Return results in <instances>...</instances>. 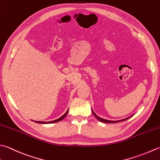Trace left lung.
Instances as JSON below:
<instances>
[{
  "instance_id": "8db88e82",
  "label": "left lung",
  "mask_w": 160,
  "mask_h": 160,
  "mask_svg": "<svg viewBox=\"0 0 160 160\" xmlns=\"http://www.w3.org/2000/svg\"><path fill=\"white\" fill-rule=\"evenodd\" d=\"M92 113H93V114L94 115V117L97 118V119H98L99 121H101V122H103V123H117V122H121V121H126V120H127V119H128V118H130L131 117H132V116H131V117H128V118H124V119H122V120H120V121H108V120H106V119H104V118H100V117H98V116H97L94 112H93V109H92Z\"/></svg>"
}]
</instances>
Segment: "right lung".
<instances>
[{"label":"right lung","mask_w":160,"mask_h":160,"mask_svg":"<svg viewBox=\"0 0 160 160\" xmlns=\"http://www.w3.org/2000/svg\"><path fill=\"white\" fill-rule=\"evenodd\" d=\"M68 110L67 111V112H66V113H65L63 116H62V117H60L59 118H58V119H57V120H55V121H49V122L36 121V123H56V122H59V121H62V119H64V118L66 117V116H67V113H68Z\"/></svg>","instance_id":"1"}]
</instances>
